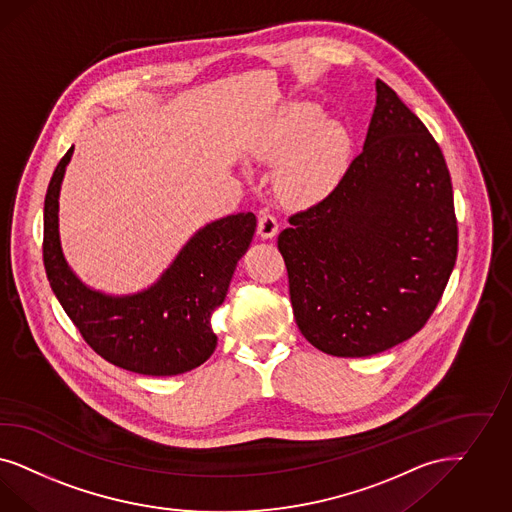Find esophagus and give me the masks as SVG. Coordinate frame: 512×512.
<instances>
[{"label":"esophagus","instance_id":"1","mask_svg":"<svg viewBox=\"0 0 512 512\" xmlns=\"http://www.w3.org/2000/svg\"><path fill=\"white\" fill-rule=\"evenodd\" d=\"M257 232H259L261 238H274L278 234V219H276V215L268 212V210L261 213Z\"/></svg>","mask_w":512,"mask_h":512}]
</instances>
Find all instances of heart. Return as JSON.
<instances>
[{
	"mask_svg": "<svg viewBox=\"0 0 512 512\" xmlns=\"http://www.w3.org/2000/svg\"><path fill=\"white\" fill-rule=\"evenodd\" d=\"M348 134L335 123L321 119L318 106L297 102L266 128L257 143V155L280 162L276 183L283 198L308 204L329 193L342 174L348 155Z\"/></svg>",
	"mask_w": 512,
	"mask_h": 512,
	"instance_id": "heart-1",
	"label": "heart"
}]
</instances>
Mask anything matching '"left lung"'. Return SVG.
<instances>
[{
	"mask_svg": "<svg viewBox=\"0 0 512 512\" xmlns=\"http://www.w3.org/2000/svg\"><path fill=\"white\" fill-rule=\"evenodd\" d=\"M295 321L336 357L416 335L458 257L452 179L439 143L384 81L363 151L335 189L278 236Z\"/></svg>",
	"mask_w": 512,
	"mask_h": 512,
	"instance_id": "8db88e82",
	"label": "left lung"
}]
</instances>
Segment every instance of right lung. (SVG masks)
I'll return each instance as SVG.
<instances>
[{
	"mask_svg": "<svg viewBox=\"0 0 512 512\" xmlns=\"http://www.w3.org/2000/svg\"><path fill=\"white\" fill-rule=\"evenodd\" d=\"M73 147L60 159L45 194L43 263L56 299L85 342L111 365L149 376H174L202 365L217 346L210 312L257 229L251 212L198 230L151 289L134 297L90 291L71 272L58 240V193Z\"/></svg>",
	"mask_w": 512,
	"mask_h": 512,
	"instance_id": "right-lung-1",
	"label": "right lung"
}]
</instances>
